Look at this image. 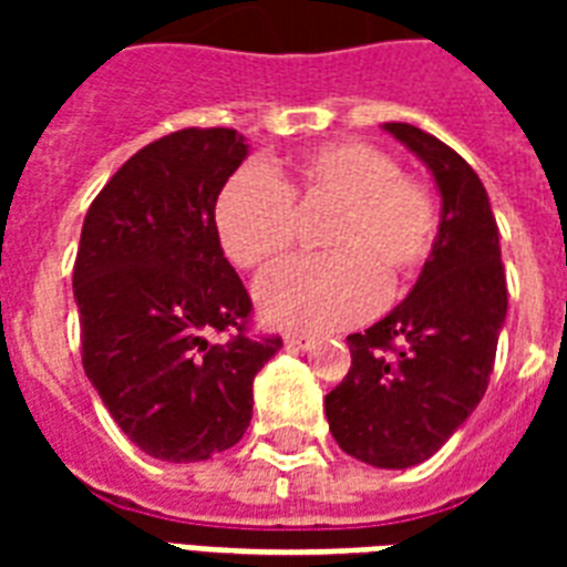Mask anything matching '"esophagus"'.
Masks as SVG:
<instances>
[{
    "label": "esophagus",
    "mask_w": 567,
    "mask_h": 567,
    "mask_svg": "<svg viewBox=\"0 0 567 567\" xmlns=\"http://www.w3.org/2000/svg\"><path fill=\"white\" fill-rule=\"evenodd\" d=\"M285 344L291 347V350H309V347L315 344V338L306 336V332H288V336H285Z\"/></svg>",
    "instance_id": "obj_1"
}]
</instances>
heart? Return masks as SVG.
<instances>
[{"label":"heart","instance_id":"heart-1","mask_svg":"<svg viewBox=\"0 0 567 567\" xmlns=\"http://www.w3.org/2000/svg\"><path fill=\"white\" fill-rule=\"evenodd\" d=\"M320 212H329L318 238L327 256L279 267L256 288L258 309L279 327L359 323L382 291L417 279L439 244L435 194L394 155L359 141L315 146L274 176L238 171L217 196L214 223L231 265L265 270L297 244V214Z\"/></svg>","mask_w":567,"mask_h":567}]
</instances>
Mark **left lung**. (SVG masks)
I'll list each match as a JSON object with an SVG mask.
<instances>
[{
  "label": "left lung",
  "instance_id": "obj_1",
  "mask_svg": "<svg viewBox=\"0 0 567 567\" xmlns=\"http://www.w3.org/2000/svg\"><path fill=\"white\" fill-rule=\"evenodd\" d=\"M435 176L441 231L412 293L347 336L353 364L327 394L338 447L373 467L430 458L483 400L506 320V274L488 194L474 167L409 123H385Z\"/></svg>",
  "mask_w": 567,
  "mask_h": 567
}]
</instances>
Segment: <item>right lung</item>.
Instances as JSON below:
<instances>
[{"label": "right lung", "instance_id": "right-lung-1", "mask_svg": "<svg viewBox=\"0 0 567 567\" xmlns=\"http://www.w3.org/2000/svg\"><path fill=\"white\" fill-rule=\"evenodd\" d=\"M247 158L235 128H182L137 150L84 214L73 293L82 364L132 444L164 462L235 447L252 379L282 347L252 338V300L214 223ZM214 331L230 341L214 346Z\"/></svg>", "mask_w": 567, "mask_h": 567}]
</instances>
